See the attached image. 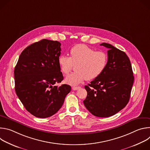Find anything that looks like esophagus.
<instances>
[{"instance_id":"1","label":"esophagus","mask_w":150,"mask_h":150,"mask_svg":"<svg viewBox=\"0 0 150 150\" xmlns=\"http://www.w3.org/2000/svg\"><path fill=\"white\" fill-rule=\"evenodd\" d=\"M79 88H81V87H79V86H73L72 87V90H77Z\"/></svg>"}]
</instances>
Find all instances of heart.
I'll return each mask as SVG.
<instances>
[{
    "label": "heart",
    "mask_w": 150,
    "mask_h": 150,
    "mask_svg": "<svg viewBox=\"0 0 150 150\" xmlns=\"http://www.w3.org/2000/svg\"><path fill=\"white\" fill-rule=\"evenodd\" d=\"M108 62V56L103 51H95L85 45L74 46L70 50V57L61 55L58 64L61 71L68 74L76 65L75 72L67 76L65 82L74 85L81 83L85 79L92 80L97 78L104 70Z\"/></svg>",
    "instance_id": "b5f03b06"
}]
</instances>
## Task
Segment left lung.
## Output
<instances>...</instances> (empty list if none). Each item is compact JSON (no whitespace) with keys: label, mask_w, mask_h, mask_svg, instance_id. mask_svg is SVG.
<instances>
[{"label":"left lung","mask_w":150,"mask_h":150,"mask_svg":"<svg viewBox=\"0 0 150 150\" xmlns=\"http://www.w3.org/2000/svg\"><path fill=\"white\" fill-rule=\"evenodd\" d=\"M100 46L109 49L108 62L103 72L85 86L87 96L83 103L92 115L107 117L126 105L134 77L129 59L124 52L105 42Z\"/></svg>","instance_id":"left-lung-1"}]
</instances>
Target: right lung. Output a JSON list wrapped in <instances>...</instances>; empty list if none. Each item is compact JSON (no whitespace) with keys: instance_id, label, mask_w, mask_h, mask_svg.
<instances>
[{"instance_id":"1","label":"right lung","mask_w":150,"mask_h":150,"mask_svg":"<svg viewBox=\"0 0 150 150\" xmlns=\"http://www.w3.org/2000/svg\"><path fill=\"white\" fill-rule=\"evenodd\" d=\"M61 44L42 39L21 53L14 69L15 90L26 110L37 117L55 114L71 87L55 85L63 79L58 64Z\"/></svg>"}]
</instances>
